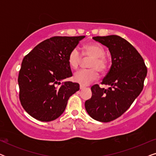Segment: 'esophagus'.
<instances>
[{
	"mask_svg": "<svg viewBox=\"0 0 156 156\" xmlns=\"http://www.w3.org/2000/svg\"><path fill=\"white\" fill-rule=\"evenodd\" d=\"M80 89H84V88H85V87H84V86H83V85H80Z\"/></svg>",
	"mask_w": 156,
	"mask_h": 156,
	"instance_id": "esophagus-1",
	"label": "esophagus"
}]
</instances>
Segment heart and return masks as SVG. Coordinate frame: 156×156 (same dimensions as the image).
Masks as SVG:
<instances>
[{"label": "heart", "instance_id": "obj_1", "mask_svg": "<svg viewBox=\"0 0 156 156\" xmlns=\"http://www.w3.org/2000/svg\"><path fill=\"white\" fill-rule=\"evenodd\" d=\"M82 55L91 57L89 62V69L80 70L74 75L75 82L81 84L88 85L98 77V71L103 74L108 69V60L105 56V50L101 44L97 42H89L82 48ZM82 57L77 49L70 51L68 55V63L73 69H78L82 62Z\"/></svg>", "mask_w": 156, "mask_h": 156}]
</instances>
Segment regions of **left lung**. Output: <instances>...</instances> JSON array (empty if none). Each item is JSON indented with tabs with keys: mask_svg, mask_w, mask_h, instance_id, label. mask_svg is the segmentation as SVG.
Here are the masks:
<instances>
[{
	"mask_svg": "<svg viewBox=\"0 0 156 156\" xmlns=\"http://www.w3.org/2000/svg\"><path fill=\"white\" fill-rule=\"evenodd\" d=\"M93 39L108 48L112 66L101 84L91 87L92 96L85 101V108L91 118L109 122L128 110L144 88L147 68L144 59L127 40L118 35L97 36Z\"/></svg>",
	"mask_w": 156,
	"mask_h": 156,
	"instance_id": "obj_1",
	"label": "left lung"
}]
</instances>
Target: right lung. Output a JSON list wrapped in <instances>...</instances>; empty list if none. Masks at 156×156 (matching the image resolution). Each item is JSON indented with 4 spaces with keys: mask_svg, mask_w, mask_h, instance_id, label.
I'll list each match as a JSON object with an SVG mask.
<instances>
[{
    "mask_svg": "<svg viewBox=\"0 0 156 156\" xmlns=\"http://www.w3.org/2000/svg\"><path fill=\"white\" fill-rule=\"evenodd\" d=\"M85 36L47 39L23 59L18 75L21 105L32 117L51 121L65 112L69 98L80 89L78 83L62 81L72 76L68 55Z\"/></svg>",
    "mask_w": 156,
    "mask_h": 156,
    "instance_id": "obj_1",
    "label": "right lung"
}]
</instances>
